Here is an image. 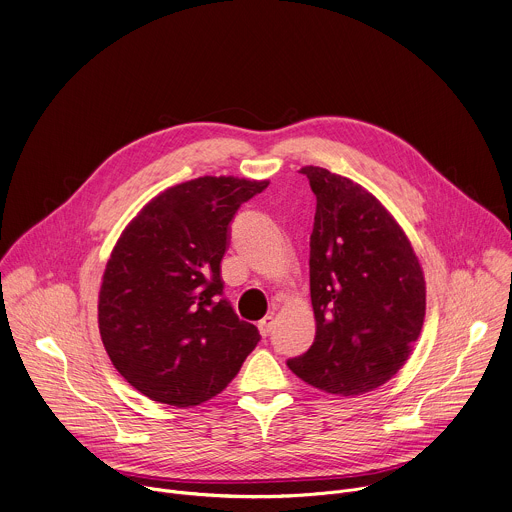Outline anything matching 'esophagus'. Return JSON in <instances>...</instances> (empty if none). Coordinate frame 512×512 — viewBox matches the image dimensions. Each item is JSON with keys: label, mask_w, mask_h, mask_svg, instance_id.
Returning a JSON list of instances; mask_svg holds the SVG:
<instances>
[{"label": "esophagus", "mask_w": 512, "mask_h": 512, "mask_svg": "<svg viewBox=\"0 0 512 512\" xmlns=\"http://www.w3.org/2000/svg\"><path fill=\"white\" fill-rule=\"evenodd\" d=\"M271 330H273V318H271V316H265V318L261 320V324H259V334H261L263 338H267V336L271 334Z\"/></svg>", "instance_id": "esophagus-1"}]
</instances>
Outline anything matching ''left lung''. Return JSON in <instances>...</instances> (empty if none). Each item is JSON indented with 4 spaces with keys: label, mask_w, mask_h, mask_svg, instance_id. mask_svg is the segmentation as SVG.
Here are the masks:
<instances>
[{
    "label": "left lung",
    "mask_w": 512,
    "mask_h": 512,
    "mask_svg": "<svg viewBox=\"0 0 512 512\" xmlns=\"http://www.w3.org/2000/svg\"><path fill=\"white\" fill-rule=\"evenodd\" d=\"M316 194L310 296L316 338L287 367L332 395H362L407 360L425 318V279L413 247L362 186L318 166L300 170Z\"/></svg>",
    "instance_id": "left-lung-1"
}]
</instances>
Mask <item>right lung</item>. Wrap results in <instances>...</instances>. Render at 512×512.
<instances>
[{
    "label": "right lung",
    "mask_w": 512,
    "mask_h": 512,
    "mask_svg": "<svg viewBox=\"0 0 512 512\" xmlns=\"http://www.w3.org/2000/svg\"><path fill=\"white\" fill-rule=\"evenodd\" d=\"M267 184L231 176L178 184L119 237L99 294L101 340L119 375L152 401L212 399L261 340L223 296L221 261L235 212Z\"/></svg>",
    "instance_id": "right-lung-1"
}]
</instances>
